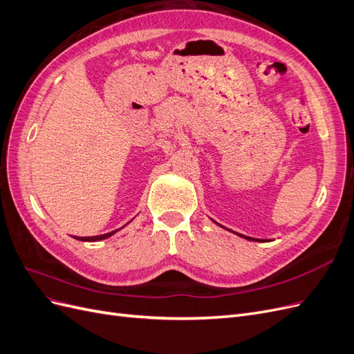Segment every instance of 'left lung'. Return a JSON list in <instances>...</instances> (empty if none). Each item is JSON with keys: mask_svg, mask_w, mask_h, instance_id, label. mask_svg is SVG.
Returning a JSON list of instances; mask_svg holds the SVG:
<instances>
[{"mask_svg": "<svg viewBox=\"0 0 354 354\" xmlns=\"http://www.w3.org/2000/svg\"><path fill=\"white\" fill-rule=\"evenodd\" d=\"M241 238H245V239H248V241H259V242H267L266 239H255V238H248V236H245V234H241Z\"/></svg>", "mask_w": 354, "mask_h": 354, "instance_id": "obj_1", "label": "left lung"}]
</instances>
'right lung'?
Instances as JSON below:
<instances>
[{"mask_svg":"<svg viewBox=\"0 0 354 354\" xmlns=\"http://www.w3.org/2000/svg\"><path fill=\"white\" fill-rule=\"evenodd\" d=\"M128 224V223H127ZM122 229V227H121ZM118 230L120 229H116V230H113V232H109V233H104V234H99V236H82V238H80V236H73L75 239H78V241H82V242H95V241H103V239H108V238H111L112 234H115Z\"/></svg>","mask_w":354,"mask_h":354,"instance_id":"1","label":"right lung"}]
</instances>
